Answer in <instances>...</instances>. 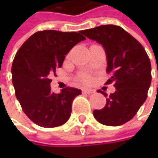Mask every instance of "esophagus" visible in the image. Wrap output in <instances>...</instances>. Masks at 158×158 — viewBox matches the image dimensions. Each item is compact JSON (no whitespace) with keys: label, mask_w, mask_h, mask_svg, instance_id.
I'll return each instance as SVG.
<instances>
[{"label":"esophagus","mask_w":158,"mask_h":158,"mask_svg":"<svg viewBox=\"0 0 158 158\" xmlns=\"http://www.w3.org/2000/svg\"><path fill=\"white\" fill-rule=\"evenodd\" d=\"M82 92H83V93H86V94H92V93L95 92V90L90 89H84L82 90Z\"/></svg>","instance_id":"1"}]
</instances>
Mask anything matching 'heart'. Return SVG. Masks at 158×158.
Here are the masks:
<instances>
[{
    "instance_id": "heart-1",
    "label": "heart",
    "mask_w": 158,
    "mask_h": 158,
    "mask_svg": "<svg viewBox=\"0 0 158 158\" xmlns=\"http://www.w3.org/2000/svg\"><path fill=\"white\" fill-rule=\"evenodd\" d=\"M81 79V81H82V82H85V83L89 81V78L88 76H83V77H81V79Z\"/></svg>"
}]
</instances>
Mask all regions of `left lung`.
Listing matches in <instances>:
<instances>
[{
  "mask_svg": "<svg viewBox=\"0 0 158 158\" xmlns=\"http://www.w3.org/2000/svg\"><path fill=\"white\" fill-rule=\"evenodd\" d=\"M89 39L101 44L107 57V73L116 89L95 119L108 126H119L134 118L147 98L151 84V63L143 46L120 26L107 24L83 30ZM105 97L107 94L102 91Z\"/></svg>",
  "mask_w": 158,
  "mask_h": 158,
  "instance_id": "1",
  "label": "left lung"
}]
</instances>
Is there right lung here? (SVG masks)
<instances>
[{"instance_id":"obj_1","label":"right lung","mask_w":158,"mask_h":158,"mask_svg":"<svg viewBox=\"0 0 158 158\" xmlns=\"http://www.w3.org/2000/svg\"><path fill=\"white\" fill-rule=\"evenodd\" d=\"M85 39L81 31H39L16 53L12 67L16 98L23 112L35 124L52 128L69 119L72 102L81 90L69 87L60 93H54L49 76L62 66L70 49Z\"/></svg>"}]
</instances>
